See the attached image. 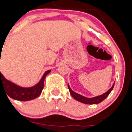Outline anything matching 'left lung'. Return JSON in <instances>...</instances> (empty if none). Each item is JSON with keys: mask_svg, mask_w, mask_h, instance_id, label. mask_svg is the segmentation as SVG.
Returning a JSON list of instances; mask_svg holds the SVG:
<instances>
[{"mask_svg": "<svg viewBox=\"0 0 132 132\" xmlns=\"http://www.w3.org/2000/svg\"><path fill=\"white\" fill-rule=\"evenodd\" d=\"M114 84L113 85L111 88L108 91H107L105 93L103 94L102 95L98 96H96L94 97V98H86V97L80 95V94H77L76 92H73L71 88H70V86L69 85H68V89L70 90V93L71 94L72 96L73 97V98L76 100L79 101L80 102H82L83 103H86V104H97V103H99L100 102H102V101L104 100L108 96L109 94H110V92H111L112 90L113 89V87H114Z\"/></svg>", "mask_w": 132, "mask_h": 132, "instance_id": "8db88e82", "label": "left lung"}]
</instances>
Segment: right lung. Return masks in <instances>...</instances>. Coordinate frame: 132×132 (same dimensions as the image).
<instances>
[{"label":"right lung","instance_id":"right-lung-1","mask_svg":"<svg viewBox=\"0 0 132 132\" xmlns=\"http://www.w3.org/2000/svg\"><path fill=\"white\" fill-rule=\"evenodd\" d=\"M50 72L51 70H47L42 77L40 82L35 86L30 88H23L16 85L15 84L7 80L4 77L0 71V88L2 87L6 91L7 96L16 100H31L34 98H36L41 94L42 91L44 88V79L47 75Z\"/></svg>","mask_w":132,"mask_h":132}]
</instances>
